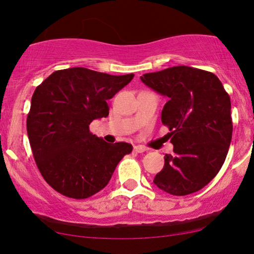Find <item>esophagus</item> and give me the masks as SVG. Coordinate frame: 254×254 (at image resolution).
<instances>
[{
    "label": "esophagus",
    "mask_w": 254,
    "mask_h": 254,
    "mask_svg": "<svg viewBox=\"0 0 254 254\" xmlns=\"http://www.w3.org/2000/svg\"><path fill=\"white\" fill-rule=\"evenodd\" d=\"M134 151L138 152V154H142V152L147 151V148L142 147V145H136V147H134Z\"/></svg>",
    "instance_id": "esophagus-1"
}]
</instances>
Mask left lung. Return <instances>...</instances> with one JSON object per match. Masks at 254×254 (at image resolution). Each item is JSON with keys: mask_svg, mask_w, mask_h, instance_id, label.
Segmentation results:
<instances>
[{"mask_svg": "<svg viewBox=\"0 0 254 254\" xmlns=\"http://www.w3.org/2000/svg\"><path fill=\"white\" fill-rule=\"evenodd\" d=\"M141 81L166 96L162 124L175 155H165L155 185L172 195L203 189L220 171L232 137L231 102L216 75L189 65L148 72Z\"/></svg>", "mask_w": 254, "mask_h": 254, "instance_id": "left-lung-1", "label": "left lung"}]
</instances>
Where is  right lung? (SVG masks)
Segmentation results:
<instances>
[{
    "label": "right lung",
    "instance_id": "1",
    "mask_svg": "<svg viewBox=\"0 0 254 254\" xmlns=\"http://www.w3.org/2000/svg\"><path fill=\"white\" fill-rule=\"evenodd\" d=\"M133 77L75 67L54 71L34 90L26 120L30 145L43 178L62 195L86 199L98 193L133 150L89 129L92 120L109 116L106 100Z\"/></svg>",
    "mask_w": 254,
    "mask_h": 254
}]
</instances>
